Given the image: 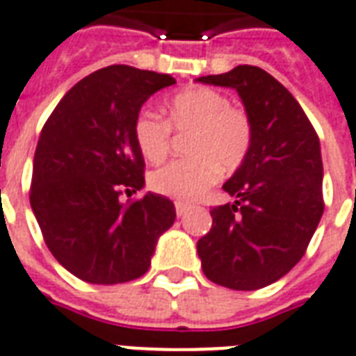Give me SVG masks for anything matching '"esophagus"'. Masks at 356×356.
<instances>
[{"mask_svg": "<svg viewBox=\"0 0 356 356\" xmlns=\"http://www.w3.org/2000/svg\"><path fill=\"white\" fill-rule=\"evenodd\" d=\"M175 209H176V214H178V216H184V214H186V212L189 210V204L181 203V201H176Z\"/></svg>", "mask_w": 356, "mask_h": 356, "instance_id": "obj_1", "label": "esophagus"}]
</instances>
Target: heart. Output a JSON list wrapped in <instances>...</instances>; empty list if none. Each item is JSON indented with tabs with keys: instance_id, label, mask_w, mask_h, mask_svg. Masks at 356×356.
Masks as SVG:
<instances>
[{
	"instance_id": "heart-1",
	"label": "heart",
	"mask_w": 356,
	"mask_h": 356,
	"mask_svg": "<svg viewBox=\"0 0 356 356\" xmlns=\"http://www.w3.org/2000/svg\"><path fill=\"white\" fill-rule=\"evenodd\" d=\"M172 131L189 132L188 159L170 161L153 170L149 186L155 193L193 201L210 189L224 172L237 170L248 157L254 140L252 119L241 106L209 87H188L165 104V121L152 111L134 119V142L142 157L161 163L170 152Z\"/></svg>"
}]
</instances>
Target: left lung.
I'll return each instance as SVG.
<instances>
[{"label":"left lung","instance_id":"8db88e82","mask_svg":"<svg viewBox=\"0 0 356 356\" xmlns=\"http://www.w3.org/2000/svg\"><path fill=\"white\" fill-rule=\"evenodd\" d=\"M197 81L232 87L252 119L246 161L224 184L235 203L210 210L197 243L207 279L258 290L302 260L324 212L323 157L313 124L290 90L258 66H237Z\"/></svg>","mask_w":356,"mask_h":356}]
</instances>
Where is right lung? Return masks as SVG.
<instances>
[{
    "instance_id": "add662e5",
    "label": "right lung",
    "mask_w": 356,
    "mask_h": 356,
    "mask_svg": "<svg viewBox=\"0 0 356 356\" xmlns=\"http://www.w3.org/2000/svg\"><path fill=\"white\" fill-rule=\"evenodd\" d=\"M175 77L132 66L96 70L64 95L43 124L33 155L30 204L56 261L77 279L119 284L152 264L161 233L175 224V203L146 193L134 119L147 98Z\"/></svg>"
}]
</instances>
